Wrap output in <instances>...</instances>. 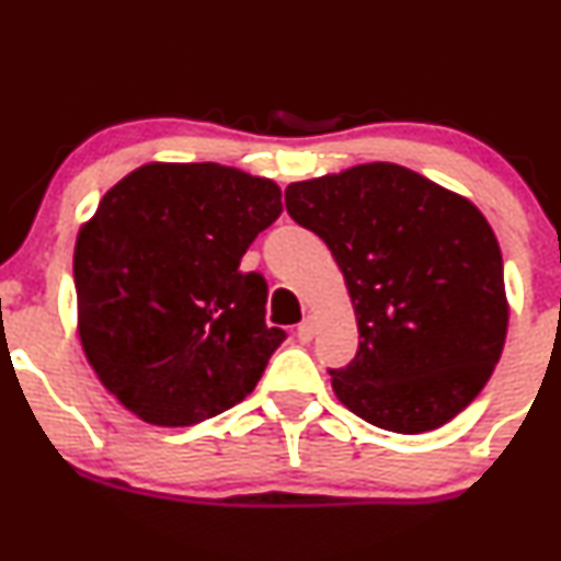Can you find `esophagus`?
I'll use <instances>...</instances> for the list:
<instances>
[{"label": "esophagus", "mask_w": 561, "mask_h": 561, "mask_svg": "<svg viewBox=\"0 0 561 561\" xmlns=\"http://www.w3.org/2000/svg\"><path fill=\"white\" fill-rule=\"evenodd\" d=\"M316 336V323L313 319H302V323L298 327V340L300 342H310Z\"/></svg>", "instance_id": "esophagus-1"}]
</instances>
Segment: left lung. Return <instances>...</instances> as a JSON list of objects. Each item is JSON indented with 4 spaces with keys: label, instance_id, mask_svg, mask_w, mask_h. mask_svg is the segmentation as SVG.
<instances>
[{
    "label": "left lung",
    "instance_id": "8db88e82",
    "mask_svg": "<svg viewBox=\"0 0 561 561\" xmlns=\"http://www.w3.org/2000/svg\"><path fill=\"white\" fill-rule=\"evenodd\" d=\"M287 211L345 274L360 345L329 368L340 402L394 434L434 431L485 387L507 336L504 263L483 214L376 161L293 182Z\"/></svg>",
    "mask_w": 561,
    "mask_h": 561
}]
</instances>
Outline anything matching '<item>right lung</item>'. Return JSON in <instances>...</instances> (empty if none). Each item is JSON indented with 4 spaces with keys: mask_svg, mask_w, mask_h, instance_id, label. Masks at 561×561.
<instances>
[{
    "mask_svg": "<svg viewBox=\"0 0 561 561\" xmlns=\"http://www.w3.org/2000/svg\"><path fill=\"white\" fill-rule=\"evenodd\" d=\"M279 214L272 180L211 161L146 164L80 229V342L140 421L193 426L255 389L287 334L266 323L263 274L240 261Z\"/></svg>",
    "mask_w": 561,
    "mask_h": 561,
    "instance_id": "right-lung-1",
    "label": "right lung"
}]
</instances>
